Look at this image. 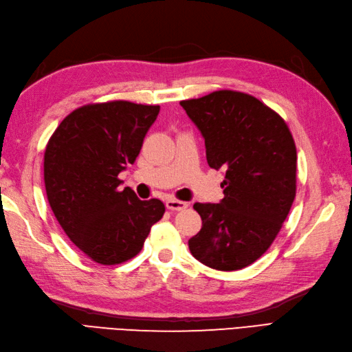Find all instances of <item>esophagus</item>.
I'll return each mask as SVG.
<instances>
[{"label":"esophagus","instance_id":"1","mask_svg":"<svg viewBox=\"0 0 352 352\" xmlns=\"http://www.w3.org/2000/svg\"><path fill=\"white\" fill-rule=\"evenodd\" d=\"M166 206L170 210H182V209L188 208V203L176 200V199H168V200H166Z\"/></svg>","mask_w":352,"mask_h":352}]
</instances>
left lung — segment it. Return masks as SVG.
Returning <instances> with one entry per match:
<instances>
[{
  "instance_id": "obj_1",
  "label": "left lung",
  "mask_w": 352,
  "mask_h": 352,
  "mask_svg": "<svg viewBox=\"0 0 352 352\" xmlns=\"http://www.w3.org/2000/svg\"><path fill=\"white\" fill-rule=\"evenodd\" d=\"M197 124L210 168L226 170L224 199L196 203L201 229L188 241L199 262L238 271L267 252L296 192V147L283 117L259 99L218 90L181 100Z\"/></svg>"
}]
</instances>
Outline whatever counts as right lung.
I'll list each match as a JSON object with an SVG mask.
<instances>
[{
  "mask_svg": "<svg viewBox=\"0 0 352 352\" xmlns=\"http://www.w3.org/2000/svg\"><path fill=\"white\" fill-rule=\"evenodd\" d=\"M160 105L129 100L87 104L66 116L43 156L46 197L69 239L100 265L135 257L166 206L119 190V173L134 164Z\"/></svg>",
  "mask_w": 352,
  "mask_h": 352,
  "instance_id": "right-lung-1",
  "label": "right lung"
}]
</instances>
